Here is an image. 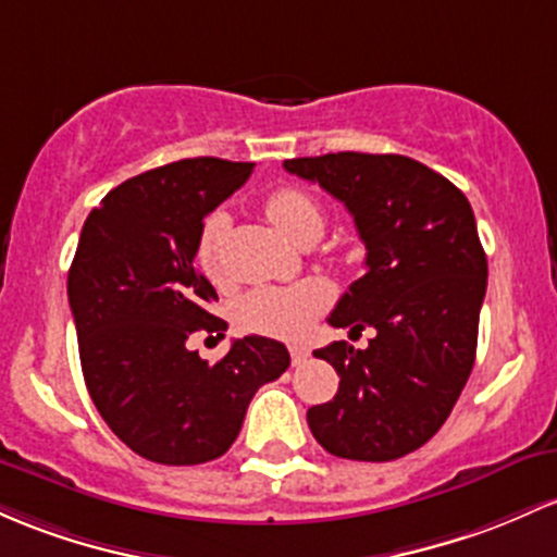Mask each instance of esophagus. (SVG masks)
I'll use <instances>...</instances> for the list:
<instances>
[{
    "label": "esophagus",
    "mask_w": 557,
    "mask_h": 557,
    "mask_svg": "<svg viewBox=\"0 0 557 557\" xmlns=\"http://www.w3.org/2000/svg\"><path fill=\"white\" fill-rule=\"evenodd\" d=\"M290 359H293V364H296V368H301V364L309 359V348L290 346Z\"/></svg>",
    "instance_id": "34e87169"
}]
</instances>
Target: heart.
Instances as JSON below:
<instances>
[{"mask_svg": "<svg viewBox=\"0 0 557 557\" xmlns=\"http://www.w3.org/2000/svg\"><path fill=\"white\" fill-rule=\"evenodd\" d=\"M272 224L293 243L311 230L322 232L320 203L298 187H280L267 198ZM224 216L211 213L198 237V261L206 274H219V243H222ZM330 304V288L320 280H301L293 285H264L246 293L237 301V322L246 330L274 338H298Z\"/></svg>", "mask_w": 557, "mask_h": 557, "instance_id": "b5f03b06", "label": "heart"}]
</instances>
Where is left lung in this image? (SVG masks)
Listing matches in <instances>:
<instances>
[{
	"instance_id": "8db88e82",
	"label": "left lung",
	"mask_w": 557,
	"mask_h": 557,
	"mask_svg": "<svg viewBox=\"0 0 557 557\" xmlns=\"http://www.w3.org/2000/svg\"><path fill=\"white\" fill-rule=\"evenodd\" d=\"M285 171L317 182L354 216L368 272L327 322L368 348H317L338 372V394L307 412L317 442L344 460L388 462L420 449L466 388L486 296V253L468 198L407 156L327 152Z\"/></svg>"
}]
</instances>
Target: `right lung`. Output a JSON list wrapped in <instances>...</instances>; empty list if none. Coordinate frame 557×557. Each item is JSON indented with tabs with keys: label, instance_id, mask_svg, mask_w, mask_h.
<instances>
[{
	"label": "right lung",
	"instance_id": "add662e5",
	"mask_svg": "<svg viewBox=\"0 0 557 557\" xmlns=\"http://www.w3.org/2000/svg\"><path fill=\"white\" fill-rule=\"evenodd\" d=\"M253 163L185 158L110 189L84 222L69 272L84 381L110 431L161 466L222 457L264 383L290 364L280 341L246 335L209 364L193 335L224 338L216 290L195 267L203 219Z\"/></svg>",
	"mask_w": 557,
	"mask_h": 557
}]
</instances>
